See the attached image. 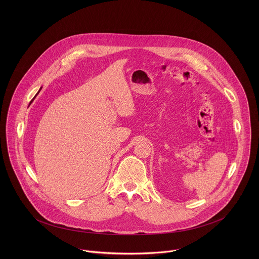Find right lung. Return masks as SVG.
Masks as SVG:
<instances>
[{"mask_svg":"<svg viewBox=\"0 0 259 259\" xmlns=\"http://www.w3.org/2000/svg\"><path fill=\"white\" fill-rule=\"evenodd\" d=\"M39 91H40V89H39ZM39 91H38V92H37V94H38V93H39ZM37 95H36V96H37ZM35 98H36V97H35ZM35 98H34V99H35ZM34 99H33V100H34ZM33 100H32V101H31V103H30V104H32V102H33Z\"/></svg>","mask_w":259,"mask_h":259,"instance_id":"obj_1","label":"right lung"}]
</instances>
